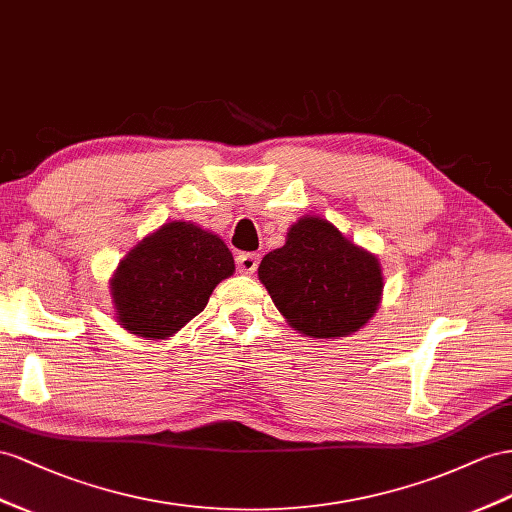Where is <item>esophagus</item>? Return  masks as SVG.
Returning a JSON list of instances; mask_svg holds the SVG:
<instances>
[{
  "label": "esophagus",
  "instance_id": "obj_1",
  "mask_svg": "<svg viewBox=\"0 0 512 512\" xmlns=\"http://www.w3.org/2000/svg\"><path fill=\"white\" fill-rule=\"evenodd\" d=\"M235 261H238V272L253 274L257 270V266H259V255H255V253H240Z\"/></svg>",
  "mask_w": 512,
  "mask_h": 512
}]
</instances>
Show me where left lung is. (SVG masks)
<instances>
[{"mask_svg":"<svg viewBox=\"0 0 512 512\" xmlns=\"http://www.w3.org/2000/svg\"><path fill=\"white\" fill-rule=\"evenodd\" d=\"M257 274L294 331L329 342L363 329L385 287L378 257L320 216L296 220Z\"/></svg>","mask_w":512,"mask_h":512,"instance_id":"1","label":"left lung"}]
</instances>
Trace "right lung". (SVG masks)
Returning <instances> with one entry per match:
<instances>
[{"label":"right lung","instance_id":"right-lung-1","mask_svg":"<svg viewBox=\"0 0 512 512\" xmlns=\"http://www.w3.org/2000/svg\"><path fill=\"white\" fill-rule=\"evenodd\" d=\"M235 272L216 233L186 220L166 222L119 261L110 296L125 331L168 339L205 309L214 287Z\"/></svg>","mask_w":512,"mask_h":512}]
</instances>
